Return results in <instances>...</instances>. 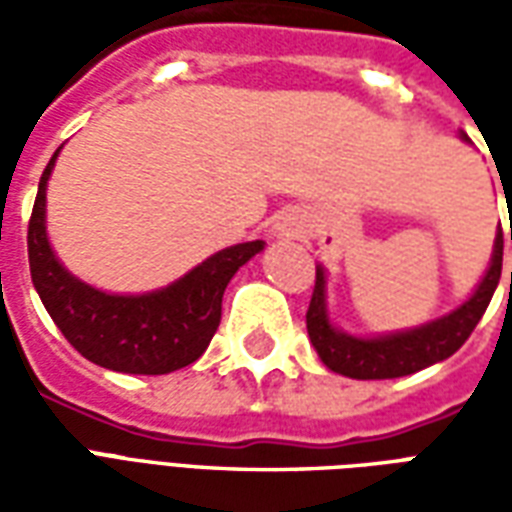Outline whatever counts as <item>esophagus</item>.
<instances>
[{"label":"esophagus","mask_w":512,"mask_h":512,"mask_svg":"<svg viewBox=\"0 0 512 512\" xmlns=\"http://www.w3.org/2000/svg\"><path fill=\"white\" fill-rule=\"evenodd\" d=\"M279 230H282V233H285V230H290V224H282V227H279Z\"/></svg>","instance_id":"obj_1"}]
</instances>
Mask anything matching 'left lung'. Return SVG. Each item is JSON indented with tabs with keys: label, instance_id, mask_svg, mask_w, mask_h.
Here are the masks:
<instances>
[{
	"label": "left lung",
	"instance_id": "obj_1",
	"mask_svg": "<svg viewBox=\"0 0 512 512\" xmlns=\"http://www.w3.org/2000/svg\"><path fill=\"white\" fill-rule=\"evenodd\" d=\"M461 139L469 142V136L463 131ZM502 246H505V241H502V230H499L488 271L461 307H455L441 318L422 323V326H414V329L373 334V337H356V334H348L340 326H334L332 318H329V301H326V268L318 266L315 268V290H312L310 310H307L310 343L315 345L321 362L332 373L359 378V381L411 376L417 370L444 362L447 356L455 354L469 340L474 326L480 323L483 312L488 310L491 296L499 285V277H502Z\"/></svg>",
	"mask_w": 512,
	"mask_h": 512
}]
</instances>
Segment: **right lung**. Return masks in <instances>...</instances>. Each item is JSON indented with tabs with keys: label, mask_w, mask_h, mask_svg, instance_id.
<instances>
[{
	"label": "right lung",
	"mask_w": 512,
	"mask_h": 512,
	"mask_svg": "<svg viewBox=\"0 0 512 512\" xmlns=\"http://www.w3.org/2000/svg\"><path fill=\"white\" fill-rule=\"evenodd\" d=\"M60 150L43 169L27 233L32 285L51 321L84 359L115 373L164 376L197 362L219 329L227 282L266 244L227 246L167 288L147 293L93 288L62 266L46 233V186Z\"/></svg>",
	"instance_id": "add662e5"
}]
</instances>
